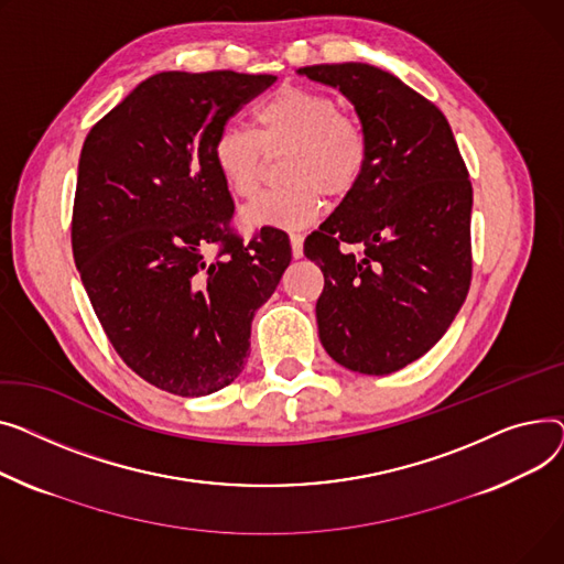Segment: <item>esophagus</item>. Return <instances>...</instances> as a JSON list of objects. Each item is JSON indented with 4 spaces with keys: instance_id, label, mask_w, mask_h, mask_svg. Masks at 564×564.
Wrapping results in <instances>:
<instances>
[{
    "instance_id": "obj_1",
    "label": "esophagus",
    "mask_w": 564,
    "mask_h": 564,
    "mask_svg": "<svg viewBox=\"0 0 564 564\" xmlns=\"http://www.w3.org/2000/svg\"><path fill=\"white\" fill-rule=\"evenodd\" d=\"M289 241H291V254L295 257V259H301L303 257V235H291L289 237Z\"/></svg>"
}]
</instances>
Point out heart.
I'll return each mask as SVG.
<instances>
[{"label":"heart","instance_id":"1","mask_svg":"<svg viewBox=\"0 0 564 564\" xmlns=\"http://www.w3.org/2000/svg\"><path fill=\"white\" fill-rule=\"evenodd\" d=\"M254 120L257 131L235 122L220 127L212 148L225 186L239 197H252L269 159L289 152L282 165L286 188L248 205V227H307L323 209V193L339 200L359 184L369 159L367 137L337 97L284 86L257 109Z\"/></svg>","mask_w":564,"mask_h":564}]
</instances>
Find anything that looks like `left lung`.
<instances>
[{
    "label": "left lung",
    "instance_id": "left-lung-1",
    "mask_svg": "<svg viewBox=\"0 0 564 564\" xmlns=\"http://www.w3.org/2000/svg\"><path fill=\"white\" fill-rule=\"evenodd\" d=\"M355 107L369 159L305 239L325 284L318 337L341 367L387 376L433 348L469 293L474 191L446 116L369 63L307 65ZM341 245H359L361 256Z\"/></svg>",
    "mask_w": 564,
    "mask_h": 564
}]
</instances>
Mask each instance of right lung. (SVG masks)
Segmentation results:
<instances>
[{
  "instance_id": "1",
  "label": "right lung",
  "mask_w": 564,
  "mask_h": 564,
  "mask_svg": "<svg viewBox=\"0 0 564 564\" xmlns=\"http://www.w3.org/2000/svg\"><path fill=\"white\" fill-rule=\"evenodd\" d=\"M275 79L152 75L82 148L73 254L90 305L131 371L186 399L239 378L252 316L291 261L286 231L243 241L231 229L235 200L212 156L220 127Z\"/></svg>"
}]
</instances>
